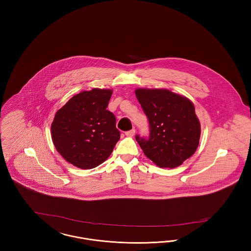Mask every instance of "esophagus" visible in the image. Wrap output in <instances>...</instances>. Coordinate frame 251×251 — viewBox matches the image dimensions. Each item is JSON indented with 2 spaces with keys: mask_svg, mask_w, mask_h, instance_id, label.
Wrapping results in <instances>:
<instances>
[{
  "mask_svg": "<svg viewBox=\"0 0 251 251\" xmlns=\"http://www.w3.org/2000/svg\"><path fill=\"white\" fill-rule=\"evenodd\" d=\"M125 134H126L127 136H129V137H132V136L135 134V130H134V129H132L131 131H126V132H125Z\"/></svg>",
  "mask_w": 251,
  "mask_h": 251,
  "instance_id": "esophagus-1",
  "label": "esophagus"
}]
</instances>
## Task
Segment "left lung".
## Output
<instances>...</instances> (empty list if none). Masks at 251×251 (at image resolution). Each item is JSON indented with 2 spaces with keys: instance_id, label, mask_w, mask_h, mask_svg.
Instances as JSON below:
<instances>
[{
  "instance_id": "obj_1",
  "label": "left lung",
  "mask_w": 251,
  "mask_h": 251,
  "mask_svg": "<svg viewBox=\"0 0 251 251\" xmlns=\"http://www.w3.org/2000/svg\"><path fill=\"white\" fill-rule=\"evenodd\" d=\"M135 95L147 115L149 139L136 135L144 154L157 167H178L197 151L201 122L191 100L161 88H137Z\"/></svg>"
}]
</instances>
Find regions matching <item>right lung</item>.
Here are the masks:
<instances>
[{
	"label": "right lung",
	"instance_id": "obj_1",
	"mask_svg": "<svg viewBox=\"0 0 251 251\" xmlns=\"http://www.w3.org/2000/svg\"><path fill=\"white\" fill-rule=\"evenodd\" d=\"M112 93L107 88L81 91L56 112L51 139L60 155L74 167H98L120 140L116 118L106 109Z\"/></svg>",
	"mask_w": 251,
	"mask_h": 251
}]
</instances>
